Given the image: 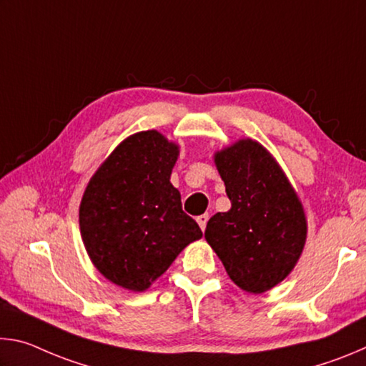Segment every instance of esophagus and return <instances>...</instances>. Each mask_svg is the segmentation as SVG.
Here are the masks:
<instances>
[{
  "label": "esophagus",
  "mask_w": 366,
  "mask_h": 366,
  "mask_svg": "<svg viewBox=\"0 0 366 366\" xmlns=\"http://www.w3.org/2000/svg\"><path fill=\"white\" fill-rule=\"evenodd\" d=\"M208 219H209V216H208L207 213H205V214H200V216H198V218H197V222H198V226H200L202 231H205Z\"/></svg>",
  "instance_id": "34e87169"
}]
</instances>
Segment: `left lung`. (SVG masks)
Instances as JSON below:
<instances>
[{
  "label": "left lung",
  "mask_w": 366,
  "mask_h": 366,
  "mask_svg": "<svg viewBox=\"0 0 366 366\" xmlns=\"http://www.w3.org/2000/svg\"><path fill=\"white\" fill-rule=\"evenodd\" d=\"M231 209L216 213L205 239L240 289L262 294L286 277L307 239L302 203L280 164L250 139L214 154Z\"/></svg>",
  "instance_id": "left-lung-1"
}]
</instances>
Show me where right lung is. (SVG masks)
<instances>
[{
	"instance_id": "1",
	"label": "right lung",
	"mask_w": 366,
	"mask_h": 366,
	"mask_svg": "<svg viewBox=\"0 0 366 366\" xmlns=\"http://www.w3.org/2000/svg\"><path fill=\"white\" fill-rule=\"evenodd\" d=\"M179 148L157 131L126 139L90 179L79 209L84 245L97 269L142 292L202 237L169 182Z\"/></svg>"
}]
</instances>
